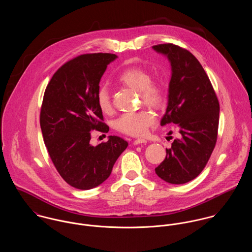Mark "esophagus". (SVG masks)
Segmentation results:
<instances>
[{"label":"esophagus","mask_w":252,"mask_h":252,"mask_svg":"<svg viewBox=\"0 0 252 252\" xmlns=\"http://www.w3.org/2000/svg\"><path fill=\"white\" fill-rule=\"evenodd\" d=\"M145 143H147V140L142 139V138L133 141V145H139V144H145Z\"/></svg>","instance_id":"esophagus-1"}]
</instances>
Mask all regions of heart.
Instances as JSON below:
<instances>
[{
  "label": "heart",
  "mask_w": 252,
  "mask_h": 252,
  "mask_svg": "<svg viewBox=\"0 0 252 252\" xmlns=\"http://www.w3.org/2000/svg\"><path fill=\"white\" fill-rule=\"evenodd\" d=\"M118 80L134 91L139 92L142 101L148 107L160 109L164 105L165 95L160 85L153 83L152 74L143 67L130 66L124 69ZM96 103L101 112L110 114L113 111L111 95L106 87H101L96 94ZM155 118L151 113L139 111L122 115L115 122V127L118 131L130 135L143 136L147 133L149 127L154 124Z\"/></svg>",
  "instance_id": "heart-1"
}]
</instances>
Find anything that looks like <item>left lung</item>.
Instances as JSON below:
<instances>
[{"label":"left lung","mask_w":252,"mask_h":252,"mask_svg":"<svg viewBox=\"0 0 252 252\" xmlns=\"http://www.w3.org/2000/svg\"><path fill=\"white\" fill-rule=\"evenodd\" d=\"M153 49L171 65L167 108L160 125L173 123L180 133L155 171L168 184L183 185L203 171L215 149L220 103L203 66L189 51L171 43Z\"/></svg>","instance_id":"1"}]
</instances>
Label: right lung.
<instances>
[{"label":"right lung","mask_w":252,"mask_h":252,"mask_svg":"<svg viewBox=\"0 0 252 252\" xmlns=\"http://www.w3.org/2000/svg\"><path fill=\"white\" fill-rule=\"evenodd\" d=\"M118 56L85 54L62 65L47 85L40 127L48 154L61 177L71 187L88 190L106 181L126 149L118 136L97 146L90 143L91 130L108 132L96 103L100 79Z\"/></svg>","instance_id":"1"}]
</instances>
